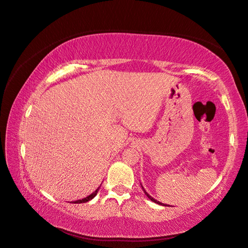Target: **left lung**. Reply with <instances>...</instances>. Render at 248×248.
<instances>
[{
    "instance_id": "obj_1",
    "label": "left lung",
    "mask_w": 248,
    "mask_h": 248,
    "mask_svg": "<svg viewBox=\"0 0 248 248\" xmlns=\"http://www.w3.org/2000/svg\"><path fill=\"white\" fill-rule=\"evenodd\" d=\"M140 186H141V184H140ZM141 188H143V191H144V193H145V195H146V196L147 197H148L150 200H151V202H155V203H157V204H161V205H167V204H165V203H162V202H159V200H155L154 197H151L150 196V195L148 194V193H147L146 191H145V188L143 187V186H141ZM168 207H170V205H168Z\"/></svg>"
}]
</instances>
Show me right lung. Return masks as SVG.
<instances>
[{
	"label": "right lung",
	"instance_id": "1",
	"mask_svg": "<svg viewBox=\"0 0 248 248\" xmlns=\"http://www.w3.org/2000/svg\"><path fill=\"white\" fill-rule=\"evenodd\" d=\"M100 186L96 189V191H94L93 193H92L91 195H88L87 197H85V198H83V199H80V200H76V202H72L73 203H83V202H89V200H92L94 196H96L97 195V193H98V191H99V188H100Z\"/></svg>",
	"mask_w": 248,
	"mask_h": 248
}]
</instances>
